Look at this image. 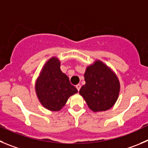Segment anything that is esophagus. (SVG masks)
I'll return each mask as SVG.
<instances>
[{"label": "esophagus", "mask_w": 148, "mask_h": 148, "mask_svg": "<svg viewBox=\"0 0 148 148\" xmlns=\"http://www.w3.org/2000/svg\"><path fill=\"white\" fill-rule=\"evenodd\" d=\"M76 88H77V90H80V88H81V85L80 84H78V85H76Z\"/></svg>", "instance_id": "esophagus-1"}]
</instances>
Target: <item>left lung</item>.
Masks as SVG:
<instances>
[{
    "mask_svg": "<svg viewBox=\"0 0 148 148\" xmlns=\"http://www.w3.org/2000/svg\"><path fill=\"white\" fill-rule=\"evenodd\" d=\"M85 85L79 90L91 110L105 111L111 108L118 99L120 83L114 72L101 61L88 66L85 74Z\"/></svg>",
    "mask_w": 148,
    "mask_h": 148,
    "instance_id": "8db88e82",
    "label": "left lung"
}]
</instances>
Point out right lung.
<instances>
[{
    "mask_svg": "<svg viewBox=\"0 0 148 148\" xmlns=\"http://www.w3.org/2000/svg\"><path fill=\"white\" fill-rule=\"evenodd\" d=\"M36 94L45 108L58 111L77 90L60 69L58 59L52 58L43 68L36 83Z\"/></svg>",
    "mask_w": 148,
    "mask_h": 148,
    "instance_id": "add662e5",
    "label": "right lung"
}]
</instances>
